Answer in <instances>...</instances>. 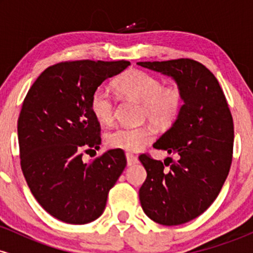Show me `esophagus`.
Masks as SVG:
<instances>
[{
	"instance_id": "obj_1",
	"label": "esophagus",
	"mask_w": 253,
	"mask_h": 253,
	"mask_svg": "<svg viewBox=\"0 0 253 253\" xmlns=\"http://www.w3.org/2000/svg\"><path fill=\"white\" fill-rule=\"evenodd\" d=\"M126 159H127V165H128V167L138 163V157L132 155V153H126Z\"/></svg>"
}]
</instances>
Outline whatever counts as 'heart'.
<instances>
[{
	"instance_id": "b5f03b06",
	"label": "heart",
	"mask_w": 253,
	"mask_h": 253,
	"mask_svg": "<svg viewBox=\"0 0 253 253\" xmlns=\"http://www.w3.org/2000/svg\"><path fill=\"white\" fill-rule=\"evenodd\" d=\"M115 89L124 98L141 103V119H149L159 127L172 125L184 106V94L176 84L164 85L161 78L143 70H129L119 77ZM90 112L100 124L109 125L114 120V102L104 88L92 91L89 101ZM155 139L151 126L119 127L107 135V143L113 149L128 152L143 150Z\"/></svg>"
}]
</instances>
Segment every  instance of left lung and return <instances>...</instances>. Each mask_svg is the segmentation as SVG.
<instances>
[{
	"label": "left lung",
	"mask_w": 253,
	"mask_h": 253,
	"mask_svg": "<svg viewBox=\"0 0 253 253\" xmlns=\"http://www.w3.org/2000/svg\"><path fill=\"white\" fill-rule=\"evenodd\" d=\"M138 65L172 77L184 94L179 117L153 144L176 155L177 161L168 157L170 165L146 153L139 156L147 172L139 189L145 214L161 225H181L207 211L227 178L233 119L219 82L201 63L181 58Z\"/></svg>",
	"instance_id": "8db88e82"
}]
</instances>
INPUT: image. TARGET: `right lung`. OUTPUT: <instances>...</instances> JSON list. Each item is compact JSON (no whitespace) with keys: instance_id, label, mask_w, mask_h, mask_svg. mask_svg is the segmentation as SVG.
I'll return each mask as SVG.
<instances>
[{"instance_id":"right-lung-1","label":"right lung","mask_w":253,"mask_h":253,"mask_svg":"<svg viewBox=\"0 0 253 253\" xmlns=\"http://www.w3.org/2000/svg\"><path fill=\"white\" fill-rule=\"evenodd\" d=\"M128 65L89 59L54 64L26 95L17 120L21 169L39 205L60 221L84 225L101 216L126 167L119 149L89 163L82 156L101 144L100 123L89 107L92 91Z\"/></svg>"}]
</instances>
